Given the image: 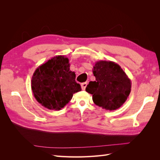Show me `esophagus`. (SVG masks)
I'll return each mask as SVG.
<instances>
[{"instance_id": "1", "label": "esophagus", "mask_w": 160, "mask_h": 160, "mask_svg": "<svg viewBox=\"0 0 160 160\" xmlns=\"http://www.w3.org/2000/svg\"><path fill=\"white\" fill-rule=\"evenodd\" d=\"M87 85H88V83H87V82H85V83H81V89H83V90H85V88H86V87H87Z\"/></svg>"}]
</instances>
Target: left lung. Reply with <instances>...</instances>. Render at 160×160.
<instances>
[{
    "mask_svg": "<svg viewBox=\"0 0 160 160\" xmlns=\"http://www.w3.org/2000/svg\"><path fill=\"white\" fill-rule=\"evenodd\" d=\"M95 81H90L85 91L92 95L95 105L106 110L119 108L127 100L132 83L129 77L113 61H97L93 69Z\"/></svg>",
    "mask_w": 160,
    "mask_h": 160,
    "instance_id": "left-lung-1",
    "label": "left lung"
}]
</instances>
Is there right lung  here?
Returning <instances> with one entry per match:
<instances>
[{"mask_svg": "<svg viewBox=\"0 0 160 160\" xmlns=\"http://www.w3.org/2000/svg\"><path fill=\"white\" fill-rule=\"evenodd\" d=\"M31 89L37 101L49 109L59 111L81 91L75 81V72L70 71L69 59L57 55L37 67L31 80Z\"/></svg>", "mask_w": 160, "mask_h": 160, "instance_id": "1", "label": "right lung"}]
</instances>
